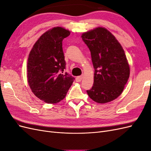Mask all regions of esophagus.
<instances>
[{"instance_id": "esophagus-1", "label": "esophagus", "mask_w": 151, "mask_h": 151, "mask_svg": "<svg viewBox=\"0 0 151 151\" xmlns=\"http://www.w3.org/2000/svg\"><path fill=\"white\" fill-rule=\"evenodd\" d=\"M83 76H77V77H76V80L77 82H80V81H82V79H83Z\"/></svg>"}]
</instances>
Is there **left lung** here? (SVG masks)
Here are the masks:
<instances>
[{"instance_id":"1","label":"left lung","mask_w":151,"mask_h":151,"mask_svg":"<svg viewBox=\"0 0 151 151\" xmlns=\"http://www.w3.org/2000/svg\"><path fill=\"white\" fill-rule=\"evenodd\" d=\"M88 47L94 68V84L87 91L98 103H106L122 93L130 76V67L124 50L111 32L98 27L81 35Z\"/></svg>"}]
</instances>
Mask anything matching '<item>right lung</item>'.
<instances>
[{"label":"right lung","mask_w":151,"mask_h":151,"mask_svg":"<svg viewBox=\"0 0 151 151\" xmlns=\"http://www.w3.org/2000/svg\"><path fill=\"white\" fill-rule=\"evenodd\" d=\"M70 34L57 26L43 33L34 44L27 63V78L33 93L48 104L60 102L66 96L74 77L62 73L65 61L62 41Z\"/></svg>","instance_id":"add662e5"}]
</instances>
